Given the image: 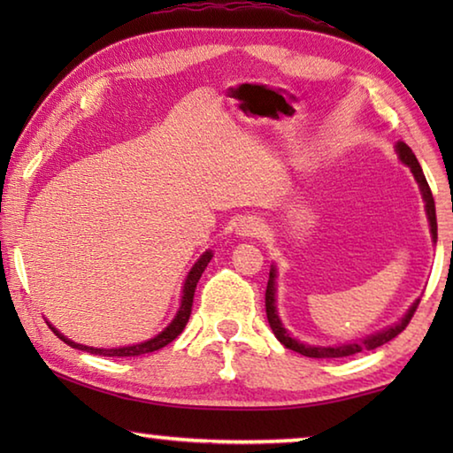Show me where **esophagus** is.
<instances>
[{"mask_svg":"<svg viewBox=\"0 0 453 453\" xmlns=\"http://www.w3.org/2000/svg\"><path fill=\"white\" fill-rule=\"evenodd\" d=\"M264 232V221L256 216H242L235 221V235L257 237Z\"/></svg>","mask_w":453,"mask_h":453,"instance_id":"1","label":"esophagus"}]
</instances>
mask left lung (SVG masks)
Wrapping results in <instances>:
<instances>
[{"instance_id":"obj_1","label":"left lung","mask_w":453,"mask_h":453,"mask_svg":"<svg viewBox=\"0 0 453 453\" xmlns=\"http://www.w3.org/2000/svg\"><path fill=\"white\" fill-rule=\"evenodd\" d=\"M395 151L397 156H400L402 162L410 167L413 178H416L419 191H421V197H424L426 202V213H427V221H429V229H432V237L434 242L438 240V221H435V203H434V196H432V189L427 186V180L424 172H421V165L418 164L416 156H413V151L405 145L403 142H397L395 145ZM419 305V300L411 303V308L408 310V313L397 321V324L389 326L386 329H381L378 334H372L367 335L365 340H362L359 343H343V346H335V348H324V346H308V343H302L294 340L288 334V329L283 327L281 319L278 316V308H275V267L272 265L270 270V280H267V289H265V313H267V321H270V327L272 332L275 334V337L286 346L288 349H294L297 354H302L305 357H348V356H354L359 354V351L364 349H375L383 346V343H388L389 340H394L397 334H402L405 327H408L410 319L413 318V313H416Z\"/></svg>"}]
</instances>
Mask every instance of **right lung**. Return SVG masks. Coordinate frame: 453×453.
Returning <instances> with one entry per match:
<instances>
[{
  "label": "right lung",
  "instance_id": "right-lung-1",
  "mask_svg": "<svg viewBox=\"0 0 453 453\" xmlns=\"http://www.w3.org/2000/svg\"><path fill=\"white\" fill-rule=\"evenodd\" d=\"M211 259V251H205V254L197 259L191 267L186 283H183V296H181V305L178 313H175V318L172 319V324L167 326L162 334H157L156 337H151L148 342H142V343H135V346H126V348H110V349H104V348H89V346H81V343H75L72 340H67L65 335H61L56 327H53L50 321L48 326L51 327V332L56 334L61 342H65L67 346H72L75 349H81V351H89V354H96V356H107V357H134V356H143V354H150V351H157L165 348L167 343L173 342L175 337H178L183 327H186L188 319L191 316V303H194V294H196V288H197V281L202 278V273L205 267H208Z\"/></svg>",
  "mask_w": 453,
  "mask_h": 453
}]
</instances>
